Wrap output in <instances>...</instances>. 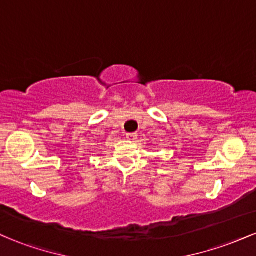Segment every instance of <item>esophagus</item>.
<instances>
[{
  "mask_svg": "<svg viewBox=\"0 0 256 256\" xmlns=\"http://www.w3.org/2000/svg\"><path fill=\"white\" fill-rule=\"evenodd\" d=\"M137 136H138V134H136V132H130V134H126V138H128V140H131V142L136 140Z\"/></svg>",
  "mask_w": 256,
  "mask_h": 256,
  "instance_id": "34e87169",
  "label": "esophagus"
}]
</instances>
